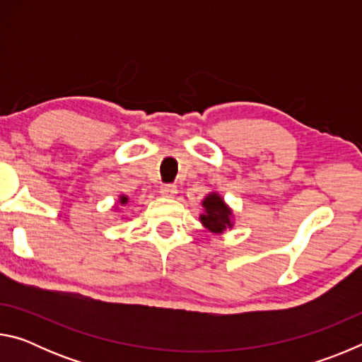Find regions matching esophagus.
I'll return each instance as SVG.
<instances>
[{
	"mask_svg": "<svg viewBox=\"0 0 362 362\" xmlns=\"http://www.w3.org/2000/svg\"><path fill=\"white\" fill-rule=\"evenodd\" d=\"M159 193L163 196H166V198H173V196L177 194V187L175 185H164L159 189Z\"/></svg>",
	"mask_w": 362,
	"mask_h": 362,
	"instance_id": "esophagus-1",
	"label": "esophagus"
}]
</instances>
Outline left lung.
I'll use <instances>...</instances> for the list:
<instances>
[{
    "label": "left lung",
    "instance_id": "left-lung-1",
    "mask_svg": "<svg viewBox=\"0 0 362 362\" xmlns=\"http://www.w3.org/2000/svg\"><path fill=\"white\" fill-rule=\"evenodd\" d=\"M203 207L204 212L199 216V220L204 228L214 235H222L223 231L233 228V211L218 193L207 194L203 199Z\"/></svg>",
    "mask_w": 362,
    "mask_h": 362
}]
</instances>
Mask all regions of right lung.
<instances>
[{
  "instance_id": "right-lung-1",
  "label": "right lung",
  "mask_w": 362,
  "mask_h": 362,
  "mask_svg": "<svg viewBox=\"0 0 362 362\" xmlns=\"http://www.w3.org/2000/svg\"><path fill=\"white\" fill-rule=\"evenodd\" d=\"M127 201H129V198H127L126 194H121V196H119V204H121V206L127 204Z\"/></svg>"
}]
</instances>
